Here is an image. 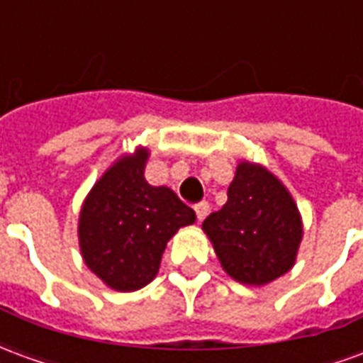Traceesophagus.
I'll list each match as a JSON object with an SVG mask.
<instances>
[{"label": "esophagus", "instance_id": "1", "mask_svg": "<svg viewBox=\"0 0 363 363\" xmlns=\"http://www.w3.org/2000/svg\"><path fill=\"white\" fill-rule=\"evenodd\" d=\"M194 212H196V218L198 221H202L210 213V204L208 202H200V204L194 206Z\"/></svg>", "mask_w": 363, "mask_h": 363}]
</instances>
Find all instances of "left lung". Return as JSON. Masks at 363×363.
Segmentation results:
<instances>
[{
  "label": "left lung",
  "mask_w": 363,
  "mask_h": 363,
  "mask_svg": "<svg viewBox=\"0 0 363 363\" xmlns=\"http://www.w3.org/2000/svg\"><path fill=\"white\" fill-rule=\"evenodd\" d=\"M223 270L241 284L264 286L296 262L301 218L286 186L255 163H239L228 202L202 223Z\"/></svg>",
  "instance_id": "8db88e82"
}]
</instances>
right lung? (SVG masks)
<instances>
[{
  "label": "right lung",
  "instance_id": "obj_1",
  "mask_svg": "<svg viewBox=\"0 0 363 363\" xmlns=\"http://www.w3.org/2000/svg\"><path fill=\"white\" fill-rule=\"evenodd\" d=\"M147 150L120 157L91 189L79 216L85 264L112 289L147 286L161 264L167 241L196 220L173 190L143 177Z\"/></svg>",
  "mask_w": 363,
  "mask_h": 363
}]
</instances>
